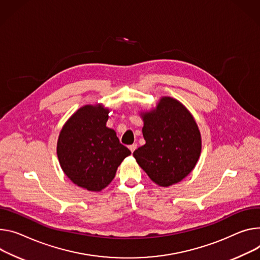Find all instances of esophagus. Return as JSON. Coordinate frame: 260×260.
<instances>
[{
    "label": "esophagus",
    "mask_w": 260,
    "mask_h": 260,
    "mask_svg": "<svg viewBox=\"0 0 260 260\" xmlns=\"http://www.w3.org/2000/svg\"><path fill=\"white\" fill-rule=\"evenodd\" d=\"M137 146H138L137 144H132V145H129V146H128V148H129V150L132 151V153L137 149Z\"/></svg>",
    "instance_id": "1"
}]
</instances>
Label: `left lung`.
<instances>
[{
	"label": "left lung",
	"mask_w": 260,
	"mask_h": 260,
	"mask_svg": "<svg viewBox=\"0 0 260 260\" xmlns=\"http://www.w3.org/2000/svg\"><path fill=\"white\" fill-rule=\"evenodd\" d=\"M141 117L146 143L133 153L139 166L160 186L181 181L195 168L201 153V135L194 117L169 96L161 98Z\"/></svg>",
	"instance_id": "8db88e82"
}]
</instances>
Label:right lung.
<instances>
[{
  "instance_id": "1",
  "label": "right lung",
  "mask_w": 260,
  "mask_h": 260,
  "mask_svg": "<svg viewBox=\"0 0 260 260\" xmlns=\"http://www.w3.org/2000/svg\"><path fill=\"white\" fill-rule=\"evenodd\" d=\"M109 109L80 108L63 125L57 155L66 176L88 191L100 192L114 179L117 168L131 154L114 129L106 126Z\"/></svg>"
}]
</instances>
